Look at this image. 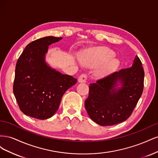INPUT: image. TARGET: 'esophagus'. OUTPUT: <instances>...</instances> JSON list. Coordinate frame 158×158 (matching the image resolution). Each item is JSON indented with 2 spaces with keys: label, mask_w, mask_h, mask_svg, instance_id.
Instances as JSON below:
<instances>
[{
  "label": "esophagus",
  "mask_w": 158,
  "mask_h": 158,
  "mask_svg": "<svg viewBox=\"0 0 158 158\" xmlns=\"http://www.w3.org/2000/svg\"><path fill=\"white\" fill-rule=\"evenodd\" d=\"M88 79V75L86 74H82L78 78V82L80 83L86 82Z\"/></svg>",
  "instance_id": "34e87169"
}]
</instances>
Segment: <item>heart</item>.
<instances>
[{"label":"heart","instance_id":"1","mask_svg":"<svg viewBox=\"0 0 158 158\" xmlns=\"http://www.w3.org/2000/svg\"><path fill=\"white\" fill-rule=\"evenodd\" d=\"M113 51L106 47H97L85 51L80 56V62L87 67L100 66L95 70V76L104 77L112 73L119 66V61L114 58Z\"/></svg>","mask_w":158,"mask_h":158}]
</instances>
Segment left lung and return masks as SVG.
<instances>
[{
    "label": "left lung",
    "instance_id": "8db88e82",
    "mask_svg": "<svg viewBox=\"0 0 158 158\" xmlns=\"http://www.w3.org/2000/svg\"><path fill=\"white\" fill-rule=\"evenodd\" d=\"M139 57L132 66L89 84L85 108L89 117L101 126H111L131 115L144 88V71ZM122 85L117 89L118 82Z\"/></svg>",
    "mask_w": 158,
    "mask_h": 158
}]
</instances>
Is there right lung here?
<instances>
[{
    "label": "right lung",
    "instance_id": "obj_1",
    "mask_svg": "<svg viewBox=\"0 0 158 158\" xmlns=\"http://www.w3.org/2000/svg\"><path fill=\"white\" fill-rule=\"evenodd\" d=\"M62 37H45L31 42L17 60L13 92L21 111L27 116L44 120L59 109L64 92L77 79L62 74L45 61L51 44Z\"/></svg>",
    "mask_w": 158,
    "mask_h": 158
}]
</instances>
